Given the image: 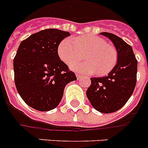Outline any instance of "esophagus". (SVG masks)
<instances>
[{
    "mask_svg": "<svg viewBox=\"0 0 148 148\" xmlns=\"http://www.w3.org/2000/svg\"><path fill=\"white\" fill-rule=\"evenodd\" d=\"M76 76H77V78H78V80H79V79L81 78V77H82V76H81L80 74H78V73H76Z\"/></svg>",
    "mask_w": 148,
    "mask_h": 148,
    "instance_id": "esophagus-1",
    "label": "esophagus"
}]
</instances>
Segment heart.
Segmentation results:
<instances>
[{
	"mask_svg": "<svg viewBox=\"0 0 148 148\" xmlns=\"http://www.w3.org/2000/svg\"><path fill=\"white\" fill-rule=\"evenodd\" d=\"M60 59L66 64L80 58V53L85 52V61L70 65L73 70L84 73L105 75L116 66L118 55L116 48L106 43L105 40L93 35L63 39L58 47Z\"/></svg>",
	"mask_w": 148,
	"mask_h": 148,
	"instance_id": "1",
	"label": "heart"
}]
</instances>
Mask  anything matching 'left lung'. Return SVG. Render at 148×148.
<instances>
[{"label": "left lung", "instance_id": "1", "mask_svg": "<svg viewBox=\"0 0 148 148\" xmlns=\"http://www.w3.org/2000/svg\"><path fill=\"white\" fill-rule=\"evenodd\" d=\"M113 42L118 55L116 66L108 75L91 78L87 97L95 110L110 113L121 109L130 99L136 84L137 60L132 47L110 32H101Z\"/></svg>", "mask_w": 148, "mask_h": 148}]
</instances>
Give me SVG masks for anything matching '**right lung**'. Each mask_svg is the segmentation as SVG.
Returning <instances> with one entry per match:
<instances>
[{
  "label": "right lung",
  "mask_w": 148,
  "mask_h": 148,
  "mask_svg": "<svg viewBox=\"0 0 148 148\" xmlns=\"http://www.w3.org/2000/svg\"><path fill=\"white\" fill-rule=\"evenodd\" d=\"M70 32L47 29L31 35L19 45L13 67L15 83L24 102L39 111L59 104L65 86L77 79L58 55V47Z\"/></svg>",
  "instance_id": "right-lung-1"
}]
</instances>
